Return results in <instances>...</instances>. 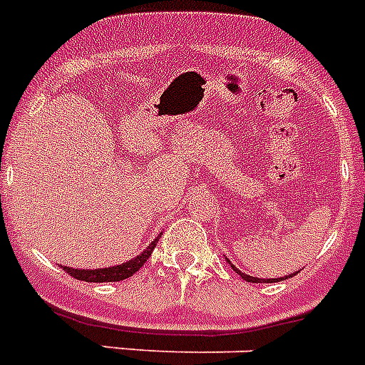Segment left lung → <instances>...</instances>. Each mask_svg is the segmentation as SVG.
<instances>
[{
  "instance_id": "left-lung-1",
  "label": "left lung",
  "mask_w": 365,
  "mask_h": 365,
  "mask_svg": "<svg viewBox=\"0 0 365 365\" xmlns=\"http://www.w3.org/2000/svg\"><path fill=\"white\" fill-rule=\"evenodd\" d=\"M230 265H232V263H230ZM232 267H234V265H232ZM235 271H237V269H235ZM237 272H240V274H241V278H245V280H247V282H254V284H256V282H267V284H269V282L282 280V278H278V280H277V278H267V280H262V278H254V277H250V274H245V272H241V271H237Z\"/></svg>"
}]
</instances>
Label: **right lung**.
I'll list each match as a JSON object with an SVG mask.
<instances>
[{
	"label": "right lung",
	"mask_w": 365,
	"mask_h": 365,
	"mask_svg": "<svg viewBox=\"0 0 365 365\" xmlns=\"http://www.w3.org/2000/svg\"><path fill=\"white\" fill-rule=\"evenodd\" d=\"M158 245V240L150 245L148 249L143 250V254H139L135 259L124 263V265H116V267L109 269H94V271H78V269H70L63 267L64 271L68 272L70 277H73L76 280H85V282H120L125 280V278L133 277L137 271H139L143 265L146 263V259L152 256V250L155 249Z\"/></svg>",
	"instance_id": "1"
}]
</instances>
